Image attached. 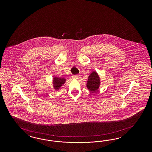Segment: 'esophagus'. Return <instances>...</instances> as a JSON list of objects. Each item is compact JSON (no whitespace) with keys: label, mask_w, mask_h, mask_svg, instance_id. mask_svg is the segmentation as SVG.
Returning <instances> with one entry per match:
<instances>
[{"label":"esophagus","mask_w":152,"mask_h":152,"mask_svg":"<svg viewBox=\"0 0 152 152\" xmlns=\"http://www.w3.org/2000/svg\"><path fill=\"white\" fill-rule=\"evenodd\" d=\"M80 77V76H79V75H75L73 76V78L74 79H75V80H77Z\"/></svg>","instance_id":"1"}]
</instances>
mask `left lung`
I'll return each instance as SVG.
<instances>
[{
	"mask_svg": "<svg viewBox=\"0 0 152 152\" xmlns=\"http://www.w3.org/2000/svg\"><path fill=\"white\" fill-rule=\"evenodd\" d=\"M100 83V77L98 74H97L96 71H93L88 77L86 85L88 89L90 91L95 92L99 88Z\"/></svg>",
	"mask_w": 152,
	"mask_h": 152,
	"instance_id": "obj_1",
	"label": "left lung"
}]
</instances>
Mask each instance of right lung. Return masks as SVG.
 Listing matches in <instances>:
<instances>
[{
	"label": "right lung",
	"mask_w": 152,
	"mask_h": 152,
	"mask_svg": "<svg viewBox=\"0 0 152 152\" xmlns=\"http://www.w3.org/2000/svg\"><path fill=\"white\" fill-rule=\"evenodd\" d=\"M66 81V79L64 78H61V77H55L53 78V87L56 90L59 89L62 85L64 84V83Z\"/></svg>",
	"instance_id": "right-lung-1"
}]
</instances>
